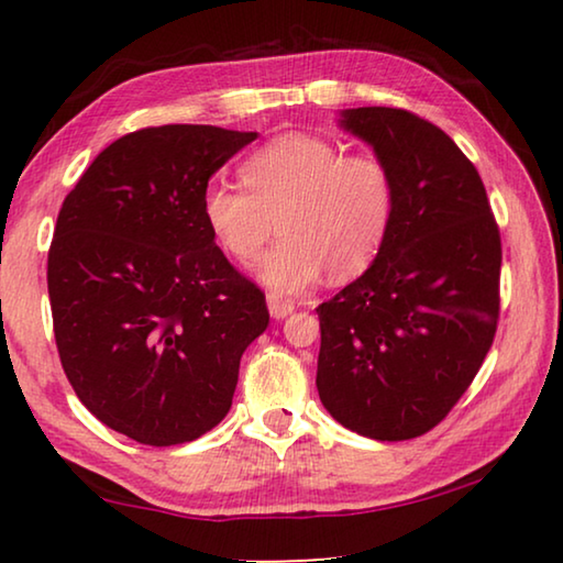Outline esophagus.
<instances>
[{
  "instance_id": "obj_1",
  "label": "esophagus",
  "mask_w": 563,
  "mask_h": 563,
  "mask_svg": "<svg viewBox=\"0 0 563 563\" xmlns=\"http://www.w3.org/2000/svg\"><path fill=\"white\" fill-rule=\"evenodd\" d=\"M268 310H271V316H273L275 320H283V318H288L290 312L295 310V305H292L290 300L280 298V295L268 292Z\"/></svg>"
}]
</instances>
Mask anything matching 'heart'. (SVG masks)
Segmentation results:
<instances>
[{
  "label": "heart",
  "mask_w": 563,
  "mask_h": 563,
  "mask_svg": "<svg viewBox=\"0 0 563 563\" xmlns=\"http://www.w3.org/2000/svg\"><path fill=\"white\" fill-rule=\"evenodd\" d=\"M241 178L247 190H208L203 213L238 263L258 261L275 231L285 235L261 265L268 288L300 292L322 271L330 280H350L383 251L397 194L379 156L345 154L312 133H285L245 161Z\"/></svg>",
  "instance_id": "heart-1"
}]
</instances>
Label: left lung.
<instances>
[{
  "label": "left lung",
  "mask_w": 563,
  "mask_h": 563,
  "mask_svg": "<svg viewBox=\"0 0 563 563\" xmlns=\"http://www.w3.org/2000/svg\"><path fill=\"white\" fill-rule=\"evenodd\" d=\"M395 178V216L373 265L318 305L320 402L379 442L430 432L479 373L499 320L501 238L460 146L417 113L342 111Z\"/></svg>",
  "instance_id": "1"
}]
</instances>
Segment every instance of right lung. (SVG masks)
Masks as SVG:
<instances>
[{
	"label": "right lung",
	"mask_w": 563,
	"mask_h": 563,
	"mask_svg": "<svg viewBox=\"0 0 563 563\" xmlns=\"http://www.w3.org/2000/svg\"><path fill=\"white\" fill-rule=\"evenodd\" d=\"M255 136L196 123L126 133L56 218L46 283L62 367L93 417L141 444L211 432L268 328L263 290L203 213L208 180Z\"/></svg>",
	"instance_id": "obj_1"
}]
</instances>
